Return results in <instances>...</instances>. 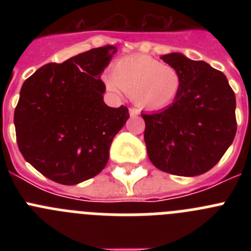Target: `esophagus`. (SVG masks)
<instances>
[{
	"label": "esophagus",
	"instance_id": "1",
	"mask_svg": "<svg viewBox=\"0 0 251 251\" xmlns=\"http://www.w3.org/2000/svg\"><path fill=\"white\" fill-rule=\"evenodd\" d=\"M139 114V112L137 109H134V108H130L129 109V115L130 117H137V115Z\"/></svg>",
	"mask_w": 251,
	"mask_h": 251
}]
</instances>
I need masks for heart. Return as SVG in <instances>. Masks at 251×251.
Wrapping results in <instances>:
<instances>
[{
	"label": "heart",
	"mask_w": 251,
	"mask_h": 251,
	"mask_svg": "<svg viewBox=\"0 0 251 251\" xmlns=\"http://www.w3.org/2000/svg\"><path fill=\"white\" fill-rule=\"evenodd\" d=\"M106 88L113 93L126 92L143 109H165L182 89V76L175 66L146 55H132L115 61L112 75H104Z\"/></svg>",
	"instance_id": "b5f03b06"
}]
</instances>
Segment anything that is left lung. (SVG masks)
I'll list each match as a JSON object with an SVG mask.
<instances>
[{
	"instance_id": "8db88e82",
	"label": "left lung",
	"mask_w": 251,
	"mask_h": 251,
	"mask_svg": "<svg viewBox=\"0 0 251 251\" xmlns=\"http://www.w3.org/2000/svg\"><path fill=\"white\" fill-rule=\"evenodd\" d=\"M161 59L177 69L182 89L165 109L142 114L148 158L176 176H199L211 170L236 133L235 94L221 72L181 52Z\"/></svg>"
}]
</instances>
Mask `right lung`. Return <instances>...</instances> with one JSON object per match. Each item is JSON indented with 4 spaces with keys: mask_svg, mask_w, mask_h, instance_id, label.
<instances>
[{
    "mask_svg": "<svg viewBox=\"0 0 251 251\" xmlns=\"http://www.w3.org/2000/svg\"><path fill=\"white\" fill-rule=\"evenodd\" d=\"M117 48L105 45L50 63L26 79L15 109L20 152L40 174L77 185L105 167L115 134L129 118L126 106L103 100L100 80Z\"/></svg>",
    "mask_w": 251,
    "mask_h": 251,
    "instance_id": "1",
    "label": "right lung"
}]
</instances>
